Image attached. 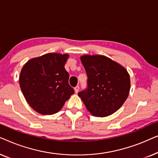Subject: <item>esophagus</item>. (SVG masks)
Instances as JSON below:
<instances>
[{
  "instance_id": "esophagus-1",
  "label": "esophagus",
  "mask_w": 158,
  "mask_h": 158,
  "mask_svg": "<svg viewBox=\"0 0 158 158\" xmlns=\"http://www.w3.org/2000/svg\"><path fill=\"white\" fill-rule=\"evenodd\" d=\"M79 89H80V87H79V85H77V86H75V93H78V91H79Z\"/></svg>"
}]
</instances>
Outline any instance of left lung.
I'll list each match as a JSON object with an SVG mask.
<instances>
[{"instance_id":"1","label":"left lung","mask_w":158,"mask_h":158,"mask_svg":"<svg viewBox=\"0 0 158 158\" xmlns=\"http://www.w3.org/2000/svg\"><path fill=\"white\" fill-rule=\"evenodd\" d=\"M81 60L88 81L78 96L86 109L98 117L114 114L129 96L130 78L126 69L102 55H84Z\"/></svg>"}]
</instances>
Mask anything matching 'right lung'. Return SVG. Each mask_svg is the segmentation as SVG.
<instances>
[{
  "label": "right lung",
  "instance_id": "obj_1",
  "mask_svg": "<svg viewBox=\"0 0 158 158\" xmlns=\"http://www.w3.org/2000/svg\"><path fill=\"white\" fill-rule=\"evenodd\" d=\"M68 55L48 53L30 60L23 67L19 84L26 100L38 113L53 114L74 94L64 69Z\"/></svg>",
  "mask_w": 158,
  "mask_h": 158
}]
</instances>
